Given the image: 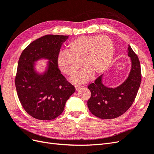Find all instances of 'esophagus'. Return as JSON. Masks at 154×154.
<instances>
[{"instance_id": "1", "label": "esophagus", "mask_w": 154, "mask_h": 154, "mask_svg": "<svg viewBox=\"0 0 154 154\" xmlns=\"http://www.w3.org/2000/svg\"><path fill=\"white\" fill-rule=\"evenodd\" d=\"M82 85H76L75 86V88H76V91H78V89H80V88H82Z\"/></svg>"}]
</instances>
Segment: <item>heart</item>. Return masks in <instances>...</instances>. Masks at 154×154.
<instances>
[{
  "label": "heart",
  "mask_w": 154,
  "mask_h": 154,
  "mask_svg": "<svg viewBox=\"0 0 154 154\" xmlns=\"http://www.w3.org/2000/svg\"><path fill=\"white\" fill-rule=\"evenodd\" d=\"M114 57V44L109 36H81L68 45L67 51L60 52L58 66L66 75L74 76L82 67L84 69L74 79L75 82H85L92 76L103 73L109 67Z\"/></svg>",
  "instance_id": "1"
}]
</instances>
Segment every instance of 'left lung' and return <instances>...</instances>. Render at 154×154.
<instances>
[{
  "label": "left lung",
  "mask_w": 154,
  "mask_h": 154,
  "mask_svg": "<svg viewBox=\"0 0 154 154\" xmlns=\"http://www.w3.org/2000/svg\"><path fill=\"white\" fill-rule=\"evenodd\" d=\"M128 56L131 60L132 67L128 78L122 84L115 88L107 87L103 84V75H101L88 86L91 92L87 101L88 108L96 117L103 119L118 118L128 110L136 98L141 82L140 62L130 45Z\"/></svg>",
  "instance_id": "1"
}]
</instances>
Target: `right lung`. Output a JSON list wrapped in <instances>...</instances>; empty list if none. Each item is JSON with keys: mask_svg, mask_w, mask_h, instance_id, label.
Here are the masks:
<instances>
[{"mask_svg": "<svg viewBox=\"0 0 154 154\" xmlns=\"http://www.w3.org/2000/svg\"><path fill=\"white\" fill-rule=\"evenodd\" d=\"M68 36L48 35L35 40L22 51L18 60L15 86L23 108L32 118L51 120L64 110L75 88L58 69L57 58ZM43 58L49 60L42 74L35 71L34 63Z\"/></svg>", "mask_w": 154, "mask_h": 154, "instance_id": "right-lung-1", "label": "right lung"}]
</instances>
